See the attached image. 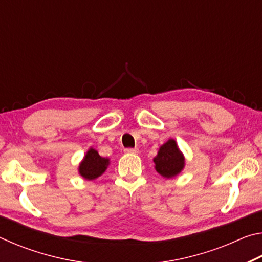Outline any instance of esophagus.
Instances as JSON below:
<instances>
[{"mask_svg":"<svg viewBox=\"0 0 262 262\" xmlns=\"http://www.w3.org/2000/svg\"><path fill=\"white\" fill-rule=\"evenodd\" d=\"M125 152H127V154H137V152H139V149H137V148H127V149H125Z\"/></svg>","mask_w":262,"mask_h":262,"instance_id":"obj_1","label":"esophagus"}]
</instances>
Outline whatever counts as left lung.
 I'll return each instance as SVG.
<instances>
[{
    "label": "left lung",
    "instance_id": "8db88e82",
    "mask_svg": "<svg viewBox=\"0 0 262 262\" xmlns=\"http://www.w3.org/2000/svg\"><path fill=\"white\" fill-rule=\"evenodd\" d=\"M156 170L165 178H172L183 170L185 159L179 151L174 140H168L159 148L158 155L154 158Z\"/></svg>",
    "mask_w": 262,
    "mask_h": 262
}]
</instances>
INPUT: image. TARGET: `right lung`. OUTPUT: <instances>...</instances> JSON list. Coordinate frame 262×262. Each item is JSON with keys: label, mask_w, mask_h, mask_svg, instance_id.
<instances>
[{"label": "right lung", "mask_w": 262, "mask_h": 262, "mask_svg": "<svg viewBox=\"0 0 262 262\" xmlns=\"http://www.w3.org/2000/svg\"><path fill=\"white\" fill-rule=\"evenodd\" d=\"M108 165V159L99 156L95 149H90L86 152L83 162L79 165V173L88 180L98 178L104 173Z\"/></svg>", "instance_id": "right-lung-1"}]
</instances>
